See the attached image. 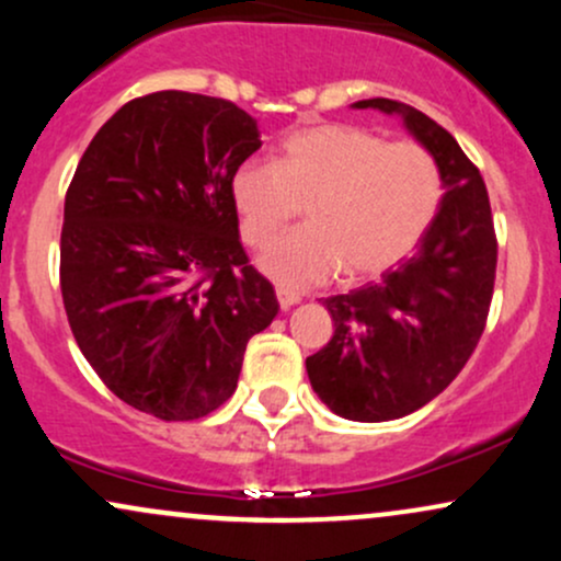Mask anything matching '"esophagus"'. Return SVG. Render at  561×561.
Returning a JSON list of instances; mask_svg holds the SVG:
<instances>
[{"label": "esophagus", "mask_w": 561, "mask_h": 561, "mask_svg": "<svg viewBox=\"0 0 561 561\" xmlns=\"http://www.w3.org/2000/svg\"><path fill=\"white\" fill-rule=\"evenodd\" d=\"M276 300H279V306L285 308H293V306H298L300 302V295L298 293H293V289H287V287H276Z\"/></svg>", "instance_id": "1"}]
</instances>
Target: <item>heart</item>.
<instances>
[{"instance_id": "1", "label": "heart", "mask_w": 561, "mask_h": 561, "mask_svg": "<svg viewBox=\"0 0 561 561\" xmlns=\"http://www.w3.org/2000/svg\"><path fill=\"white\" fill-rule=\"evenodd\" d=\"M306 227L276 237L259 266L276 285L306 289L366 279L403 261L435 221L443 173L416 141H385L362 126L319 124L282 141L279 163L244 160L231 176L242 240H272L307 199Z\"/></svg>"}]
</instances>
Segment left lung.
Returning <instances> with one entry per match:
<instances>
[{
    "label": "left lung",
    "mask_w": 561,
    "mask_h": 561,
    "mask_svg": "<svg viewBox=\"0 0 561 561\" xmlns=\"http://www.w3.org/2000/svg\"><path fill=\"white\" fill-rule=\"evenodd\" d=\"M398 115L443 173L435 221L409 261L375 285L327 298L332 340L306 358L311 388L343 420L390 422L422 409L472 356L493 298L495 234L480 171L443 126L403 102H353Z\"/></svg>",
    "instance_id": "1"
}]
</instances>
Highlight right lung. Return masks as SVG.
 <instances>
[{
    "mask_svg": "<svg viewBox=\"0 0 561 561\" xmlns=\"http://www.w3.org/2000/svg\"><path fill=\"white\" fill-rule=\"evenodd\" d=\"M259 147V124L234 102L156 92L96 131L68 186L70 330L121 401L163 422L231 398L248 340L279 311L231 199V176Z\"/></svg>",
    "mask_w": 561,
    "mask_h": 561,
    "instance_id": "add662e5",
    "label": "right lung"
}]
</instances>
